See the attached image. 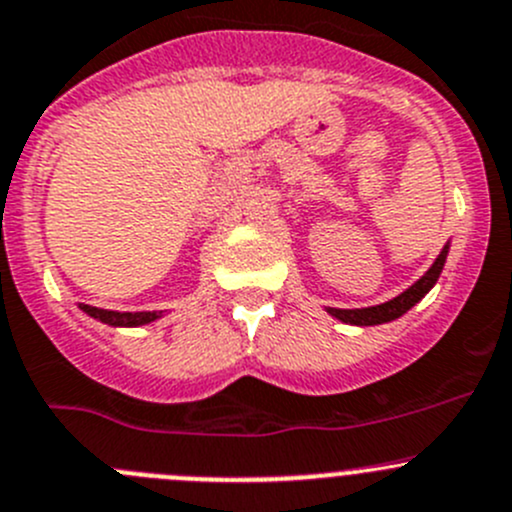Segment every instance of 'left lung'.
I'll return each instance as SVG.
<instances>
[{
    "label": "left lung",
    "instance_id": "left-lung-1",
    "mask_svg": "<svg viewBox=\"0 0 512 512\" xmlns=\"http://www.w3.org/2000/svg\"><path fill=\"white\" fill-rule=\"evenodd\" d=\"M448 252H450V242H445V247L440 250V255L435 257V262L430 265V270L420 277L418 282L408 287L405 292H400L398 297L388 302H380V305H372V307H355V310H342V307H325L332 317H337L340 322L345 325H357V327H367V325H382V322H393L398 317H403L410 307L418 305L425 295L435 287L438 282L440 272H443L445 260H448Z\"/></svg>",
    "mask_w": 512,
    "mask_h": 512
}]
</instances>
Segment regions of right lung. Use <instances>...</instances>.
Listing matches in <instances>:
<instances>
[{"mask_svg":"<svg viewBox=\"0 0 512 512\" xmlns=\"http://www.w3.org/2000/svg\"><path fill=\"white\" fill-rule=\"evenodd\" d=\"M77 307L82 312H87L89 317L94 320L104 322V325L112 327H140V325H150V322L160 320L165 312H117V310H102V307H92L84 305V302H77Z\"/></svg>","mask_w":512,"mask_h":512,"instance_id":"right-lung-1","label":"right lung"}]
</instances>
